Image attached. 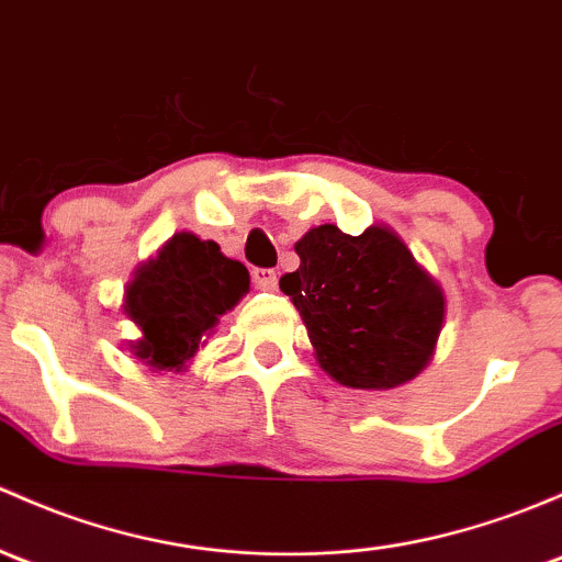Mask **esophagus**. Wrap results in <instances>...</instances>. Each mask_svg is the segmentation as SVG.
<instances>
[{
	"label": "esophagus",
	"instance_id": "34e87169",
	"mask_svg": "<svg viewBox=\"0 0 562 562\" xmlns=\"http://www.w3.org/2000/svg\"><path fill=\"white\" fill-rule=\"evenodd\" d=\"M252 282L261 291H274L277 288V271L274 269H252Z\"/></svg>",
	"mask_w": 562,
	"mask_h": 562
}]
</instances>
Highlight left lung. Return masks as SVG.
Instances as JSON below:
<instances>
[{
	"mask_svg": "<svg viewBox=\"0 0 562 562\" xmlns=\"http://www.w3.org/2000/svg\"><path fill=\"white\" fill-rule=\"evenodd\" d=\"M299 269L280 277L296 304L317 363L339 385H404L434 356L445 293L385 226L360 236L317 226L296 241Z\"/></svg>",
	"mask_w": 562,
	"mask_h": 562,
	"instance_id": "obj_1",
	"label": "left lung"
}]
</instances>
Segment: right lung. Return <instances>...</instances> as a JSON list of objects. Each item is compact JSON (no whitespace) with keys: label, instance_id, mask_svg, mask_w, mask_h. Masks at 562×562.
<instances>
[{"label":"right lung","instance_id":"add662e5","mask_svg":"<svg viewBox=\"0 0 562 562\" xmlns=\"http://www.w3.org/2000/svg\"><path fill=\"white\" fill-rule=\"evenodd\" d=\"M250 291V274L221 252L215 241L182 232L147 261L126 291V315L142 339L134 356L153 371H180L217 317Z\"/></svg>","mask_w":562,"mask_h":562}]
</instances>
